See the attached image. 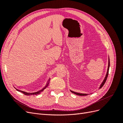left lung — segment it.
Segmentation results:
<instances>
[{
    "label": "left lung",
    "instance_id": "8db88e82",
    "mask_svg": "<svg viewBox=\"0 0 123 123\" xmlns=\"http://www.w3.org/2000/svg\"><path fill=\"white\" fill-rule=\"evenodd\" d=\"M109 67H110V60H109V59H108V69H107V73H106V76L105 77V79H104L103 81L102 82V83L101 84V85H100V87L99 88V89H100L105 84L106 81L107 80V77H108V73H109ZM70 91L72 93H73L75 94L76 95H80V96H85V95H87L88 94H85V93H78V92H74V91H71L70 90Z\"/></svg>",
    "mask_w": 123,
    "mask_h": 123
}]
</instances>
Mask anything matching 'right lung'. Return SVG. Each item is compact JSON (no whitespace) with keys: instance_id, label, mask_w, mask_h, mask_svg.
Here are the masks:
<instances>
[{"instance_id":"right-lung-1","label":"right lung","mask_w":123,"mask_h":123,"mask_svg":"<svg viewBox=\"0 0 123 123\" xmlns=\"http://www.w3.org/2000/svg\"><path fill=\"white\" fill-rule=\"evenodd\" d=\"M50 80V79H49V80H48L47 85H46V86L44 87V88H43L42 89H41L40 90H39V91H37V92H33V93H29V92H25V91H21V90H18V89H16V90H17L18 91H19V92H21V93H23V94H24L25 95H38V94H40L41 92H43V91L44 90V89H45L48 87V85H49V83Z\"/></svg>"}]
</instances>
